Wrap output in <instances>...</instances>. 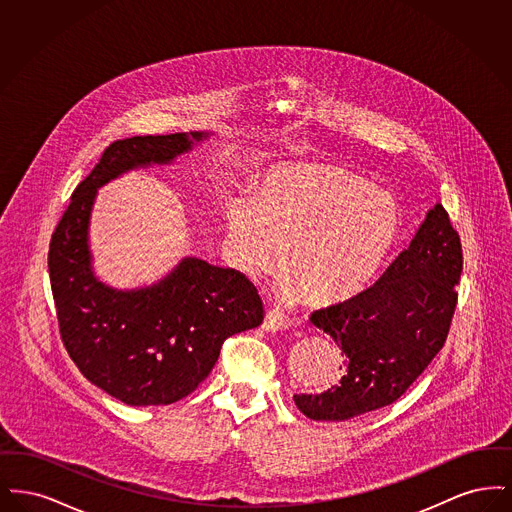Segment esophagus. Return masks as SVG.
I'll return each instance as SVG.
<instances>
[{
	"instance_id": "obj_1",
	"label": "esophagus",
	"mask_w": 512,
	"mask_h": 512,
	"mask_svg": "<svg viewBox=\"0 0 512 512\" xmlns=\"http://www.w3.org/2000/svg\"><path fill=\"white\" fill-rule=\"evenodd\" d=\"M292 326L290 318L284 317L278 309H268L267 315L263 318L261 328L267 332H278V330H288Z\"/></svg>"
}]
</instances>
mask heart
<instances>
[{
	"label": "heart",
	"mask_w": 512,
	"mask_h": 512,
	"mask_svg": "<svg viewBox=\"0 0 512 512\" xmlns=\"http://www.w3.org/2000/svg\"><path fill=\"white\" fill-rule=\"evenodd\" d=\"M397 199L363 176L330 165L268 172L257 197H234L226 211V245L238 268L259 278L286 270L299 293L332 305L363 292L399 242Z\"/></svg>",
	"instance_id": "b5f03b06"
}]
</instances>
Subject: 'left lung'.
I'll return each mask as SVG.
<instances>
[{"mask_svg": "<svg viewBox=\"0 0 512 512\" xmlns=\"http://www.w3.org/2000/svg\"><path fill=\"white\" fill-rule=\"evenodd\" d=\"M461 272V238L438 203L374 286L311 315L340 345L341 380L322 393H295L297 409L343 422L397 401L445 343Z\"/></svg>", "mask_w": 512, "mask_h": 512, "instance_id": "left-lung-1", "label": "left lung"}]
</instances>
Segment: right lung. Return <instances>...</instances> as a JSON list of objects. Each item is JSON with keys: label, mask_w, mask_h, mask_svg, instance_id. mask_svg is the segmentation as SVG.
Instances as JSON below:
<instances>
[{"label": "right lung", "mask_w": 512, "mask_h": 512, "mask_svg": "<svg viewBox=\"0 0 512 512\" xmlns=\"http://www.w3.org/2000/svg\"><path fill=\"white\" fill-rule=\"evenodd\" d=\"M209 132L134 136L113 142L74 190L49 244L51 292L63 343L78 370L130 407L171 405L209 376L222 341L263 322L257 288L234 268L184 257L151 286L101 282L90 217L101 186L124 172L172 165Z\"/></svg>", "instance_id": "obj_1"}]
</instances>
